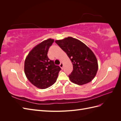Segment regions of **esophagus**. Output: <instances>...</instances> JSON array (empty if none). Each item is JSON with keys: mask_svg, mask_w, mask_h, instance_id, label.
<instances>
[{"mask_svg": "<svg viewBox=\"0 0 121 121\" xmlns=\"http://www.w3.org/2000/svg\"><path fill=\"white\" fill-rule=\"evenodd\" d=\"M63 66H64V65L63 63H61L60 65V67L61 68V69H63Z\"/></svg>", "mask_w": 121, "mask_h": 121, "instance_id": "1", "label": "esophagus"}]
</instances>
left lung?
Listing matches in <instances>:
<instances>
[{
  "label": "left lung",
  "instance_id": "left-lung-1",
  "mask_svg": "<svg viewBox=\"0 0 121 121\" xmlns=\"http://www.w3.org/2000/svg\"><path fill=\"white\" fill-rule=\"evenodd\" d=\"M71 60L73 70L69 76L71 82L82 85L92 81L98 70L97 58L88 47L80 40L68 37L55 41Z\"/></svg>",
  "mask_w": 121,
  "mask_h": 121
}]
</instances>
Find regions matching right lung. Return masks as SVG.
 <instances>
[{
    "label": "right lung",
    "instance_id": "add662e5",
    "mask_svg": "<svg viewBox=\"0 0 121 121\" xmlns=\"http://www.w3.org/2000/svg\"><path fill=\"white\" fill-rule=\"evenodd\" d=\"M54 39L49 38L35 46L25 61L24 71L33 85L40 89H46L56 82L60 68L47 56L49 47Z\"/></svg>",
    "mask_w": 121,
    "mask_h": 121
}]
</instances>
